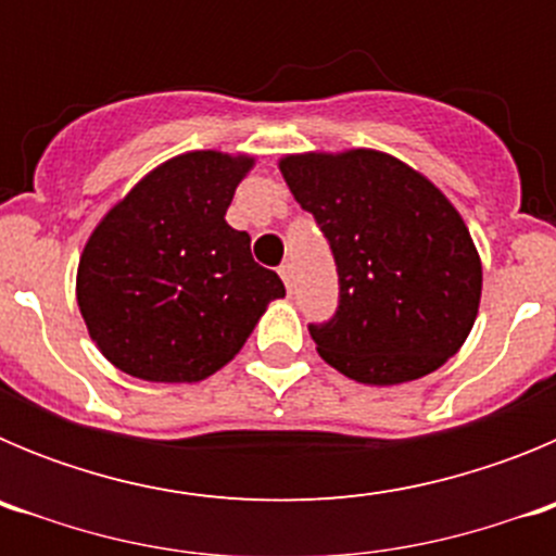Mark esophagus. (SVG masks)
I'll list each match as a JSON object with an SVG mask.
<instances>
[{"label":"esophagus","mask_w":556,"mask_h":556,"mask_svg":"<svg viewBox=\"0 0 556 556\" xmlns=\"http://www.w3.org/2000/svg\"><path fill=\"white\" fill-rule=\"evenodd\" d=\"M278 273H281V281L287 283V289L292 292V264H281V269H278Z\"/></svg>","instance_id":"obj_1"}]
</instances>
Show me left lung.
<instances>
[{
  "mask_svg": "<svg viewBox=\"0 0 556 556\" xmlns=\"http://www.w3.org/2000/svg\"><path fill=\"white\" fill-rule=\"evenodd\" d=\"M278 169L337 262V314L308 326L317 353L370 387L443 367L481 301L479 250L454 203L424 172L370 147L292 152Z\"/></svg>",
  "mask_w": 556,
  "mask_h": 556,
  "instance_id": "1",
  "label": "left lung"
}]
</instances>
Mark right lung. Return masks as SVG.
<instances>
[{
	"mask_svg": "<svg viewBox=\"0 0 556 556\" xmlns=\"http://www.w3.org/2000/svg\"><path fill=\"white\" fill-rule=\"evenodd\" d=\"M255 155L191 150L150 169L88 236L77 306L88 337L122 372L194 384L242 351L281 278L225 223Z\"/></svg>",
	"mask_w": 556,
	"mask_h": 556,
	"instance_id": "1",
	"label": "right lung"
}]
</instances>
